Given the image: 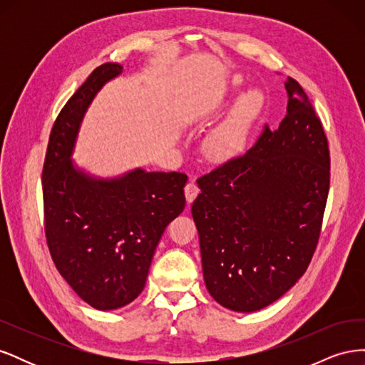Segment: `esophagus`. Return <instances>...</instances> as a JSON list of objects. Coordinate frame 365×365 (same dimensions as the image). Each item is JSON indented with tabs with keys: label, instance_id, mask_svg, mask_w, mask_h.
Segmentation results:
<instances>
[{
	"label": "esophagus",
	"instance_id": "esophagus-1",
	"mask_svg": "<svg viewBox=\"0 0 365 365\" xmlns=\"http://www.w3.org/2000/svg\"><path fill=\"white\" fill-rule=\"evenodd\" d=\"M184 192H185V197H187V202H193L195 197L197 196V193H200V187H197L196 181L192 180L185 184L184 187Z\"/></svg>",
	"mask_w": 365,
	"mask_h": 365
}]
</instances>
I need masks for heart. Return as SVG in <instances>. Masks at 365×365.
Here are the masks:
<instances>
[{
  "label": "heart",
  "mask_w": 365,
  "mask_h": 365,
  "mask_svg": "<svg viewBox=\"0 0 365 365\" xmlns=\"http://www.w3.org/2000/svg\"><path fill=\"white\" fill-rule=\"evenodd\" d=\"M240 83L239 77L233 79V85ZM263 108V94L257 88H251L240 96L239 102L235 108L233 114L225 121L222 126H219L213 135L208 140V150L215 157L228 155L239 150L245 145L248 130L252 121L259 117Z\"/></svg>",
  "instance_id": "b5f03b06"
}]
</instances>
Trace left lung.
Instances as JSON below:
<instances>
[{"mask_svg":"<svg viewBox=\"0 0 365 365\" xmlns=\"http://www.w3.org/2000/svg\"><path fill=\"white\" fill-rule=\"evenodd\" d=\"M288 109L250 150L197 178L192 205L205 286L236 312H254L288 292L315 252L330 184L327 137L297 81Z\"/></svg>","mask_w":365,"mask_h":365,"instance_id":"obj_1","label":"left lung"}]
</instances>
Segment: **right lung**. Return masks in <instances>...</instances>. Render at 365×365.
Wrapping results in <instances>:
<instances>
[{
  "label": "right lung",
  "instance_id": "right-lung-1",
  "mask_svg": "<svg viewBox=\"0 0 365 365\" xmlns=\"http://www.w3.org/2000/svg\"><path fill=\"white\" fill-rule=\"evenodd\" d=\"M123 67H97L54 121L42 169L43 220L51 259L83 302L113 311L146 284L153 252L185 207L187 175L132 170L101 180L77 169L71 155L88 106Z\"/></svg>",
  "mask_w": 365,
  "mask_h": 365
}]
</instances>
